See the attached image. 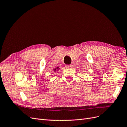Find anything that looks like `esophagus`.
<instances>
[{
    "mask_svg": "<svg viewBox=\"0 0 127 127\" xmlns=\"http://www.w3.org/2000/svg\"><path fill=\"white\" fill-rule=\"evenodd\" d=\"M71 64H69V65H66V67L67 68H70L71 67Z\"/></svg>",
    "mask_w": 127,
    "mask_h": 127,
    "instance_id": "esophagus-1",
    "label": "esophagus"
}]
</instances>
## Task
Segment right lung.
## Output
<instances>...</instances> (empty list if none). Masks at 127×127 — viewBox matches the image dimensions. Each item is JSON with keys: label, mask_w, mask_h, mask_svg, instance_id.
I'll return each mask as SVG.
<instances>
[{"label": "right lung", "mask_w": 127, "mask_h": 127, "mask_svg": "<svg viewBox=\"0 0 127 127\" xmlns=\"http://www.w3.org/2000/svg\"><path fill=\"white\" fill-rule=\"evenodd\" d=\"M60 69V68H59V67H56V68H54L53 69V70H54V72H56V71H58V70H59Z\"/></svg>", "instance_id": "add662e5"}]
</instances>
